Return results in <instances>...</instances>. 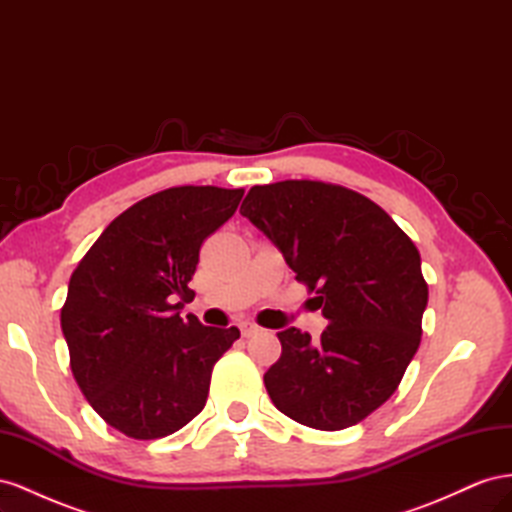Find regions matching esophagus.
<instances>
[{
	"mask_svg": "<svg viewBox=\"0 0 512 512\" xmlns=\"http://www.w3.org/2000/svg\"><path fill=\"white\" fill-rule=\"evenodd\" d=\"M239 329H241L243 337H254V335H258L262 331L258 324H254V322H241Z\"/></svg>",
	"mask_w": 512,
	"mask_h": 512,
	"instance_id": "obj_1",
	"label": "esophagus"
}]
</instances>
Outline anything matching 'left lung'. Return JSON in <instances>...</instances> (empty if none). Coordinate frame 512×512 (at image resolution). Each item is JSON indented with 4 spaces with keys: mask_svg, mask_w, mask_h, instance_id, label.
<instances>
[{
    "mask_svg": "<svg viewBox=\"0 0 512 512\" xmlns=\"http://www.w3.org/2000/svg\"><path fill=\"white\" fill-rule=\"evenodd\" d=\"M241 215L329 320L316 342L294 327L277 333L282 356L265 374L275 408L322 431L361 423L397 391L421 344L429 290L416 245L374 200L324 181L254 185Z\"/></svg>",
    "mask_w": 512,
    "mask_h": 512,
    "instance_id": "obj_1",
    "label": "left lung"
}]
</instances>
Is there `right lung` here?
Returning a JSON list of instances; mask_svg holds the SVG:
<instances>
[{
	"instance_id": "1",
	"label": "right lung",
	"mask_w": 512,
	"mask_h": 512,
	"mask_svg": "<svg viewBox=\"0 0 512 512\" xmlns=\"http://www.w3.org/2000/svg\"><path fill=\"white\" fill-rule=\"evenodd\" d=\"M243 190L181 185L151 194L104 228L74 269L61 331L76 384L104 421L156 440L205 408L211 371L239 339L179 309L203 241L237 211Z\"/></svg>"
}]
</instances>
